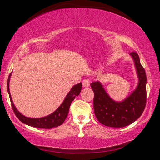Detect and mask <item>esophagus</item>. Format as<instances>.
I'll list each match as a JSON object with an SVG mask.
<instances>
[{
	"label": "esophagus",
	"instance_id": "1",
	"mask_svg": "<svg viewBox=\"0 0 160 160\" xmlns=\"http://www.w3.org/2000/svg\"><path fill=\"white\" fill-rule=\"evenodd\" d=\"M82 84H83V87H88L89 86V84H90V83H89V80L88 79V78H86V79L83 80Z\"/></svg>",
	"mask_w": 160,
	"mask_h": 160
}]
</instances>
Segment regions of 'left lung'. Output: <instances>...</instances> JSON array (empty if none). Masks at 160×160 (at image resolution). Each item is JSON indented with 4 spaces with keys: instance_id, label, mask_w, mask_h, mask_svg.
<instances>
[{
    "instance_id": "1",
    "label": "left lung",
    "mask_w": 160,
    "mask_h": 160,
    "mask_svg": "<svg viewBox=\"0 0 160 160\" xmlns=\"http://www.w3.org/2000/svg\"><path fill=\"white\" fill-rule=\"evenodd\" d=\"M138 76V84L134 92L122 102L109 97L99 82L91 83L95 94L93 100L95 117L100 123L111 128H123L132 124L143 113L146 103V75L135 52L130 53Z\"/></svg>"
}]
</instances>
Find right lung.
I'll return each instance as SVG.
<instances>
[{"instance_id": "right-lung-1", "label": "right lung", "mask_w": 160, "mask_h": 160, "mask_svg": "<svg viewBox=\"0 0 160 160\" xmlns=\"http://www.w3.org/2000/svg\"><path fill=\"white\" fill-rule=\"evenodd\" d=\"M10 76L11 75H9L8 78L7 89L8 95H9L10 101L11 104H12L13 111H14L16 117L18 118L22 123L27 124V125L34 127V128L50 129L61 125V124L64 122L65 119H66L72 101H73L74 98H76V96H78L79 95L80 92L82 90V83L74 85V86L72 87L71 91L68 93L65 100H63L62 103L60 105V106L55 111H54V112L51 113L50 115H48L47 117L42 118H29L26 117L25 116H23L21 113L19 112L18 110H17L16 108H15L14 102L12 101V97H11L9 91Z\"/></svg>"}]
</instances>
